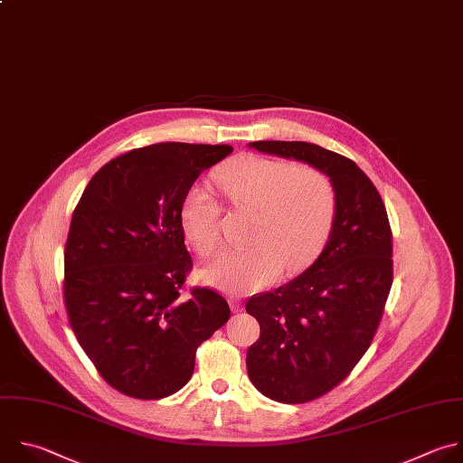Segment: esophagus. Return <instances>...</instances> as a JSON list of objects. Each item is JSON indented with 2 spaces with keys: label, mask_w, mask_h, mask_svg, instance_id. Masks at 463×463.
<instances>
[{
  "label": "esophagus",
  "mask_w": 463,
  "mask_h": 463,
  "mask_svg": "<svg viewBox=\"0 0 463 463\" xmlns=\"http://www.w3.org/2000/svg\"><path fill=\"white\" fill-rule=\"evenodd\" d=\"M229 305H231L232 313H240V311H243V305H241V301H240V299L231 298V299H229Z\"/></svg>",
  "instance_id": "obj_1"
}]
</instances>
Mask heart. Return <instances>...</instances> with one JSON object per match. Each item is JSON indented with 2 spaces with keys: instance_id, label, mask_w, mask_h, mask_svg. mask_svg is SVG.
<instances>
[{
  "instance_id": "obj_1",
  "label": "heart",
  "mask_w": 463,
  "mask_h": 463,
  "mask_svg": "<svg viewBox=\"0 0 463 463\" xmlns=\"http://www.w3.org/2000/svg\"><path fill=\"white\" fill-rule=\"evenodd\" d=\"M236 209L256 211L250 241L223 254L203 270V279L227 292L247 294L270 285L287 267L305 269L320 254L335 227L338 198L331 180L318 169L260 156H241L216 178ZM182 225L202 256L222 247L220 207L205 187L187 193Z\"/></svg>"
}]
</instances>
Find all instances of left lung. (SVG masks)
<instances>
[{
    "instance_id": "1",
    "label": "left lung",
    "mask_w": 463,
    "mask_h": 463,
    "mask_svg": "<svg viewBox=\"0 0 463 463\" xmlns=\"http://www.w3.org/2000/svg\"><path fill=\"white\" fill-rule=\"evenodd\" d=\"M249 146L318 169L338 198L335 227L315 263L245 305L260 324L247 351L252 385L274 402L305 403L344 382L374 338L392 285L391 225L373 182L342 154L307 141Z\"/></svg>"
}]
</instances>
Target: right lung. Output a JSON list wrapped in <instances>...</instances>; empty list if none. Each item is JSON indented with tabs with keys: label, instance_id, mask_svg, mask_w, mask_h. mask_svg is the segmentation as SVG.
Masks as SVG:
<instances>
[{
	"label": "right lung",
	"instance_id": "obj_1",
	"mask_svg": "<svg viewBox=\"0 0 463 463\" xmlns=\"http://www.w3.org/2000/svg\"><path fill=\"white\" fill-rule=\"evenodd\" d=\"M231 145L154 143L103 165L74 209L63 296L71 327L116 391L160 400L193 376L196 349L227 324L223 296L196 287L182 205Z\"/></svg>",
	"mask_w": 463,
	"mask_h": 463
}]
</instances>
